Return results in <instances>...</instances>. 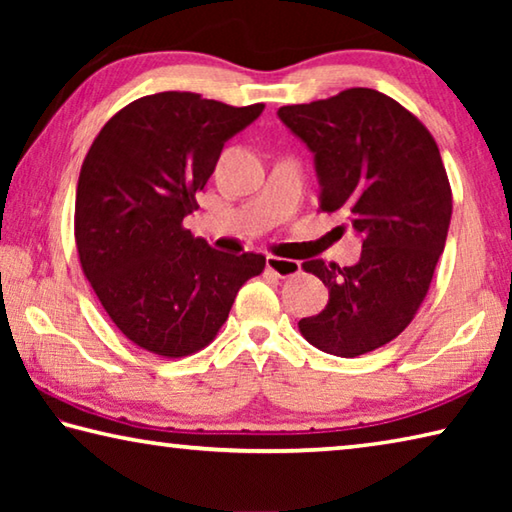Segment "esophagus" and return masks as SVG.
Listing matches in <instances>:
<instances>
[{
  "instance_id": "34e87169",
  "label": "esophagus",
  "mask_w": 512,
  "mask_h": 512,
  "mask_svg": "<svg viewBox=\"0 0 512 512\" xmlns=\"http://www.w3.org/2000/svg\"><path fill=\"white\" fill-rule=\"evenodd\" d=\"M266 268L268 271H273L277 277H293L296 273H300V262H296V259H282V257L268 255Z\"/></svg>"
}]
</instances>
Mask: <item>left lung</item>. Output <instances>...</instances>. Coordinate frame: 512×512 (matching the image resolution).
<instances>
[{"label":"left lung","mask_w":512,"mask_h":512,"mask_svg":"<svg viewBox=\"0 0 512 512\" xmlns=\"http://www.w3.org/2000/svg\"><path fill=\"white\" fill-rule=\"evenodd\" d=\"M277 115L316 155L320 210L343 212L363 237L354 266L302 264L329 289L300 334L334 357H359L400 336L427 298L452 219V187L427 126L370 88L282 106Z\"/></svg>","instance_id":"obj_1"}]
</instances>
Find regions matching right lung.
Instances as JSON below:
<instances>
[{"label":"right lung","instance_id":"1","mask_svg":"<svg viewBox=\"0 0 512 512\" xmlns=\"http://www.w3.org/2000/svg\"><path fill=\"white\" fill-rule=\"evenodd\" d=\"M262 110L160 92L128 103L94 137L76 185V250L101 307L137 348L164 359L203 350L264 271V255L221 253L183 225L223 144Z\"/></svg>","mask_w":512,"mask_h":512}]
</instances>
